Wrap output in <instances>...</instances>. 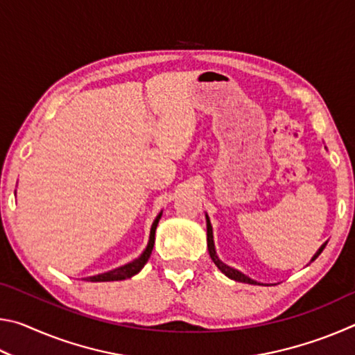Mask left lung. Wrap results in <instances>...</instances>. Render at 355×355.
I'll use <instances>...</instances> for the list:
<instances>
[{
  "mask_svg": "<svg viewBox=\"0 0 355 355\" xmlns=\"http://www.w3.org/2000/svg\"><path fill=\"white\" fill-rule=\"evenodd\" d=\"M207 243H208V252H209V257H211V260L214 261L216 266H218V268L220 269V271L227 275L228 279L236 280V282H244V284H250V285H260V284H257L255 280L249 279L248 275H244L243 272L236 271V269H233V268H230V266H227V264H224V263H222V261L219 260V257L216 255L214 241H213V228H211V222H209L208 216H207ZM326 244H327V243H324V244L321 245L320 250H318L316 254L313 255V258H311V261H315L316 258L320 257V254H321V252L324 250V248H326Z\"/></svg>",
  "mask_w": 355,
  "mask_h": 355,
  "instance_id": "obj_1",
  "label": "left lung"
}]
</instances>
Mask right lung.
<instances>
[{"mask_svg":"<svg viewBox=\"0 0 355 355\" xmlns=\"http://www.w3.org/2000/svg\"><path fill=\"white\" fill-rule=\"evenodd\" d=\"M161 219V213L156 216V219L152 225V230H150V239H148V244H147V249L142 252V255L139 258H136L135 261H131L128 264H125V266H120L117 269H112L110 272H105V274H98V275H92V277H87V282H112V280H123V279H130L136 275L137 272L141 271L144 268V264L148 261L150 255H152V250H153V244H155V230L156 227H158V222Z\"/></svg>","mask_w":355,"mask_h":355,"instance_id":"obj_1","label":"right lung"}]
</instances>
